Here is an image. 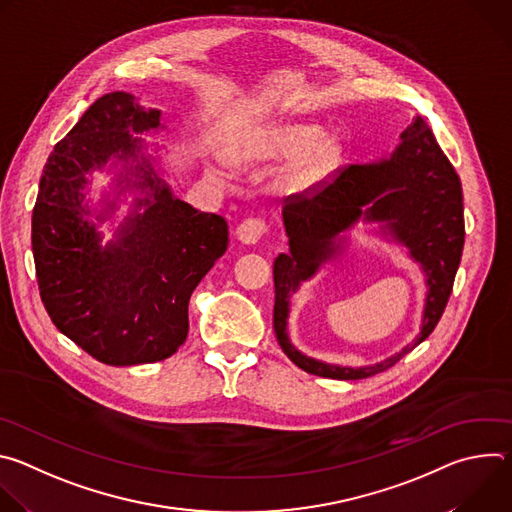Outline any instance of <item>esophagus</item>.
<instances>
[{
    "label": "esophagus",
    "mask_w": 512,
    "mask_h": 512,
    "mask_svg": "<svg viewBox=\"0 0 512 512\" xmlns=\"http://www.w3.org/2000/svg\"><path fill=\"white\" fill-rule=\"evenodd\" d=\"M265 231H267L265 221H261V218H249V221H243L237 227V239L243 245H257Z\"/></svg>",
    "instance_id": "1"
}]
</instances>
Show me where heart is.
I'll return each instance as SVG.
<instances>
[{
  "mask_svg": "<svg viewBox=\"0 0 512 512\" xmlns=\"http://www.w3.org/2000/svg\"><path fill=\"white\" fill-rule=\"evenodd\" d=\"M344 156L336 135H324L318 123L265 125L241 133L229 145V158L239 168L291 160L277 176L285 194H308L332 178Z\"/></svg>",
  "mask_w": 512,
  "mask_h": 512,
  "instance_id": "1",
  "label": "heart"
}]
</instances>
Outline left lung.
Segmentation results:
<instances>
[{"label": "left lung", "instance_id": "8db88e82", "mask_svg": "<svg viewBox=\"0 0 512 512\" xmlns=\"http://www.w3.org/2000/svg\"><path fill=\"white\" fill-rule=\"evenodd\" d=\"M289 253L273 261V328L281 350L310 375L354 381L391 369L440 322L464 249L460 178L417 115L389 158L352 164L314 196H287L281 210ZM375 222L379 233L403 244L426 275L422 326L411 345L369 368H342L300 353L288 340L290 296L326 262L343 254L345 233L356 222Z\"/></svg>", "mask_w": 512, "mask_h": 512}]
</instances>
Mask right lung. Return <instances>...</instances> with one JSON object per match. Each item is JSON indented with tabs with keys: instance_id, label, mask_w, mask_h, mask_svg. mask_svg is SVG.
I'll return each mask as SVG.
<instances>
[{
	"instance_id": "obj_1",
	"label": "right lung",
	"mask_w": 512,
	"mask_h": 512,
	"mask_svg": "<svg viewBox=\"0 0 512 512\" xmlns=\"http://www.w3.org/2000/svg\"><path fill=\"white\" fill-rule=\"evenodd\" d=\"M160 109L131 93L97 99L60 139L40 178L32 251L42 304L54 326L111 367L158 362L188 336V302L229 247L223 216L174 196L141 135L158 133ZM93 171L114 174L91 207ZM127 191L128 216L109 244L98 227Z\"/></svg>"
}]
</instances>
